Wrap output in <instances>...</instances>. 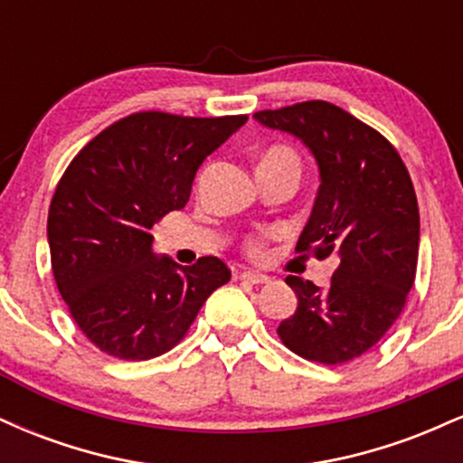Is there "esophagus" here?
Instances as JSON below:
<instances>
[{"label": "esophagus", "instance_id": "obj_1", "mask_svg": "<svg viewBox=\"0 0 463 463\" xmlns=\"http://www.w3.org/2000/svg\"><path fill=\"white\" fill-rule=\"evenodd\" d=\"M239 279L246 280V283H252V285H263V283H269V279L265 274H259V272H250V269H246V272L239 274Z\"/></svg>", "mask_w": 463, "mask_h": 463}]
</instances>
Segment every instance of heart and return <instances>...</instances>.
Returning <instances> with one entry per match:
<instances>
[{
	"mask_svg": "<svg viewBox=\"0 0 463 463\" xmlns=\"http://www.w3.org/2000/svg\"><path fill=\"white\" fill-rule=\"evenodd\" d=\"M274 156H287V158H294V156H291L289 152H287V150H280V147H276V150H269L268 154H265V158H274ZM259 246H261V243H259V241H254V243H252V248H254V250H257Z\"/></svg>",
	"mask_w": 463,
	"mask_h": 463,
	"instance_id": "1",
	"label": "heart"
}]
</instances>
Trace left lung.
Wrapping results in <instances>:
<instances>
[{"label": "left lung", "mask_w": 463, "mask_h": 463, "mask_svg": "<svg viewBox=\"0 0 463 463\" xmlns=\"http://www.w3.org/2000/svg\"><path fill=\"white\" fill-rule=\"evenodd\" d=\"M254 119L296 137L316 158L320 189L296 250L339 261L326 289L287 276L298 307L279 335L300 357L346 364L390 331L416 279L420 215L411 178L385 137L335 104L313 99Z\"/></svg>", "instance_id": "left-lung-1"}]
</instances>
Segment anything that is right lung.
Instances as JSON below:
<instances>
[{"label":"right lung","instance_id":"add662e5","mask_svg":"<svg viewBox=\"0 0 463 463\" xmlns=\"http://www.w3.org/2000/svg\"><path fill=\"white\" fill-rule=\"evenodd\" d=\"M246 121L137 113L99 132L67 167L47 215L52 269L102 353L126 361L167 353L231 280L217 257L191 268L158 257L152 228L187 204L200 165Z\"/></svg>","mask_w":463,"mask_h":463}]
</instances>
